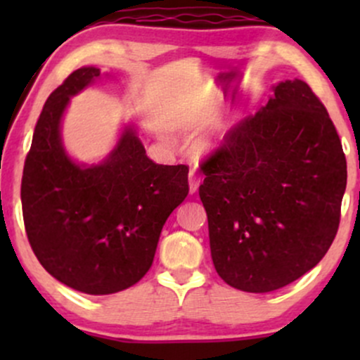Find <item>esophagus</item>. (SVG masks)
<instances>
[{"label":"esophagus","instance_id":"obj_1","mask_svg":"<svg viewBox=\"0 0 360 360\" xmlns=\"http://www.w3.org/2000/svg\"><path fill=\"white\" fill-rule=\"evenodd\" d=\"M201 184V177L196 174V171H191L189 172V193H196L198 188H200Z\"/></svg>","mask_w":360,"mask_h":360}]
</instances>
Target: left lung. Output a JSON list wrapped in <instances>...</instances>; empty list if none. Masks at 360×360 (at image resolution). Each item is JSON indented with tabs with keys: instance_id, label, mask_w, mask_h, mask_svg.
<instances>
[{
	"instance_id": "left-lung-1",
	"label": "left lung",
	"mask_w": 360,
	"mask_h": 360,
	"mask_svg": "<svg viewBox=\"0 0 360 360\" xmlns=\"http://www.w3.org/2000/svg\"><path fill=\"white\" fill-rule=\"evenodd\" d=\"M200 198L218 276L269 292L307 274L340 223L347 160L328 111L307 82H279L203 160Z\"/></svg>"
}]
</instances>
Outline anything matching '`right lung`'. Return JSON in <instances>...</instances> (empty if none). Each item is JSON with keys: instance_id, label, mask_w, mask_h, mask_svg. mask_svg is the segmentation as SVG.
Wrapping results in <instances>:
<instances>
[{"instance_id": "1", "label": "right lung", "mask_w": 360, "mask_h": 360, "mask_svg": "<svg viewBox=\"0 0 360 360\" xmlns=\"http://www.w3.org/2000/svg\"><path fill=\"white\" fill-rule=\"evenodd\" d=\"M101 71L81 68L45 101L25 159L23 221L44 269L86 295H111L139 283L154 262L167 217L189 193V167L148 159L125 128L108 159L84 167L60 142L69 98Z\"/></svg>"}]
</instances>
